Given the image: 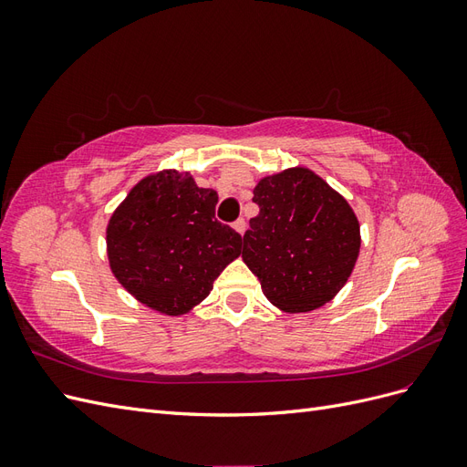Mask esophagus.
Instances as JSON below:
<instances>
[{"instance_id":"1","label":"esophagus","mask_w":467,"mask_h":467,"mask_svg":"<svg viewBox=\"0 0 467 467\" xmlns=\"http://www.w3.org/2000/svg\"><path fill=\"white\" fill-rule=\"evenodd\" d=\"M245 228H247V223H245V220H244V218H239V220H235V222H234V230H235L237 234H242V235H244Z\"/></svg>"}]
</instances>
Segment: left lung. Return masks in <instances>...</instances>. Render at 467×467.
I'll use <instances>...</instances> for the list:
<instances>
[{
    "label": "left lung",
    "instance_id": "obj_1",
    "mask_svg": "<svg viewBox=\"0 0 467 467\" xmlns=\"http://www.w3.org/2000/svg\"><path fill=\"white\" fill-rule=\"evenodd\" d=\"M242 257L282 312H312L333 300L355 268L360 225L341 194L304 167L265 177L253 191Z\"/></svg>",
    "mask_w": 467,
    "mask_h": 467
}]
</instances>
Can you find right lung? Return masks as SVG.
Masks as SVG:
<instances>
[{"mask_svg":"<svg viewBox=\"0 0 467 467\" xmlns=\"http://www.w3.org/2000/svg\"><path fill=\"white\" fill-rule=\"evenodd\" d=\"M218 192L189 173L142 179L107 228L110 271L138 302L167 316L189 312L242 253V235L216 220Z\"/></svg>","mask_w":467,"mask_h":467,"instance_id":"add662e5","label":"right lung"}]
</instances>
